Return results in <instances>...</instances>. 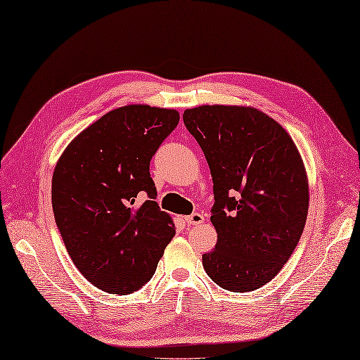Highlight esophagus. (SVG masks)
Instances as JSON below:
<instances>
[{
    "mask_svg": "<svg viewBox=\"0 0 360 360\" xmlns=\"http://www.w3.org/2000/svg\"><path fill=\"white\" fill-rule=\"evenodd\" d=\"M185 222L188 225H200L205 222V217L203 214H200V212H194V214L185 217Z\"/></svg>",
    "mask_w": 360,
    "mask_h": 360,
    "instance_id": "1",
    "label": "esophagus"
}]
</instances>
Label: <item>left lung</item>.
Listing matches in <instances>:
<instances>
[{
    "instance_id": "left-lung-1",
    "label": "left lung",
    "mask_w": 360,
    "mask_h": 360,
    "mask_svg": "<svg viewBox=\"0 0 360 360\" xmlns=\"http://www.w3.org/2000/svg\"><path fill=\"white\" fill-rule=\"evenodd\" d=\"M183 121L208 161L217 231L203 269L222 289L262 288L289 261L309 208L307 174L292 136L269 115L244 105L188 108Z\"/></svg>"
}]
</instances>
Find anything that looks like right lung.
<instances>
[{"mask_svg": "<svg viewBox=\"0 0 360 360\" xmlns=\"http://www.w3.org/2000/svg\"><path fill=\"white\" fill-rule=\"evenodd\" d=\"M179 120L174 108H115L80 131L57 161L56 224L79 272L101 290L129 295L141 289L174 238L172 217L153 200L149 165ZM141 192L151 200L138 205Z\"/></svg>", "mask_w": 360, "mask_h": 360, "instance_id": "1", "label": "right lung"}]
</instances>
